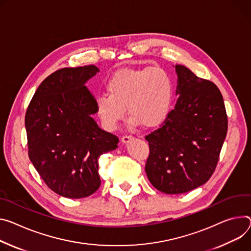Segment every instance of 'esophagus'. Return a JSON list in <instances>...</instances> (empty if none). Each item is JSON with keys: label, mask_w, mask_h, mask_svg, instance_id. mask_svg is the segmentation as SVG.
I'll return each instance as SVG.
<instances>
[{"label": "esophagus", "mask_w": 251, "mask_h": 251, "mask_svg": "<svg viewBox=\"0 0 251 251\" xmlns=\"http://www.w3.org/2000/svg\"><path fill=\"white\" fill-rule=\"evenodd\" d=\"M134 139V136H132V135H124L123 137H122V142L123 143H129L130 141H132Z\"/></svg>", "instance_id": "esophagus-1"}]
</instances>
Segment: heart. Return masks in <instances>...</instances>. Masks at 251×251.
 Wrapping results in <instances>:
<instances>
[{
  "instance_id": "obj_1",
  "label": "heart",
  "mask_w": 251,
  "mask_h": 251,
  "mask_svg": "<svg viewBox=\"0 0 251 251\" xmlns=\"http://www.w3.org/2000/svg\"><path fill=\"white\" fill-rule=\"evenodd\" d=\"M107 94L95 100L97 115L108 130H115L126 116L130 123L154 128L162 124L171 110L174 83L168 71L160 67L122 70L105 84Z\"/></svg>"
}]
</instances>
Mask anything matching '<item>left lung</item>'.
<instances>
[{
	"instance_id": "obj_1",
	"label": "left lung",
	"mask_w": 251,
	"mask_h": 251,
	"mask_svg": "<svg viewBox=\"0 0 251 251\" xmlns=\"http://www.w3.org/2000/svg\"><path fill=\"white\" fill-rule=\"evenodd\" d=\"M175 70L176 106L160 127L145 136L147 177L157 190L167 194L188 192L209 180L228 126L218 87L184 66L176 65Z\"/></svg>"
}]
</instances>
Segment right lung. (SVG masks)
<instances>
[{"label":"right lung","mask_w":251,"mask_h":251,"mask_svg":"<svg viewBox=\"0 0 251 251\" xmlns=\"http://www.w3.org/2000/svg\"><path fill=\"white\" fill-rule=\"evenodd\" d=\"M97 72L94 65L54 72L38 87L26 111L30 160L46 185L67 198L98 190L99 157L119 142L92 118L96 99L84 84Z\"/></svg>","instance_id":"obj_1"}]
</instances>
